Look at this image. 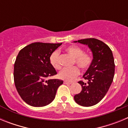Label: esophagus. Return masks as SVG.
I'll return each instance as SVG.
<instances>
[{
    "label": "esophagus",
    "mask_w": 128,
    "mask_h": 128,
    "mask_svg": "<svg viewBox=\"0 0 128 128\" xmlns=\"http://www.w3.org/2000/svg\"><path fill=\"white\" fill-rule=\"evenodd\" d=\"M64 84H72V82H68V81H64Z\"/></svg>",
    "instance_id": "34e87169"
}]
</instances>
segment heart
Returning a JSON list of instances; mask_svg holds the SVG:
<instances>
[{"label":"heart","mask_w":128,"mask_h":128,"mask_svg":"<svg viewBox=\"0 0 128 128\" xmlns=\"http://www.w3.org/2000/svg\"><path fill=\"white\" fill-rule=\"evenodd\" d=\"M65 50L74 58L73 63L76 64L81 69L85 70L90 67L93 61V58L90 53L84 52L82 48L76 46H69ZM49 61L55 69H60L61 68L60 53L58 50H55L52 53ZM80 74L79 68L77 66H74L70 68H65L62 70L59 73V78L66 81H72Z\"/></svg>","instance_id":"obj_1"}]
</instances>
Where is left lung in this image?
<instances>
[{"label": "left lung", "mask_w": 128, "mask_h": 128, "mask_svg": "<svg viewBox=\"0 0 128 128\" xmlns=\"http://www.w3.org/2000/svg\"><path fill=\"white\" fill-rule=\"evenodd\" d=\"M88 46L93 53V61L80 81L82 90L74 96V100L82 106H92L102 100L110 88L115 74L113 53L106 44L96 38H86L76 41Z\"/></svg>", "instance_id": "left-lung-1"}]
</instances>
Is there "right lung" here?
Instances as JSON below:
<instances>
[{
  "mask_svg": "<svg viewBox=\"0 0 128 128\" xmlns=\"http://www.w3.org/2000/svg\"><path fill=\"white\" fill-rule=\"evenodd\" d=\"M62 44L35 42L20 50L14 65V82L18 93L28 104L48 105L55 98L63 81L48 80L57 74L49 61L50 56Z\"/></svg>",
  "mask_w": 128,
  "mask_h": 128,
  "instance_id": "1",
  "label": "right lung"
}]
</instances>
